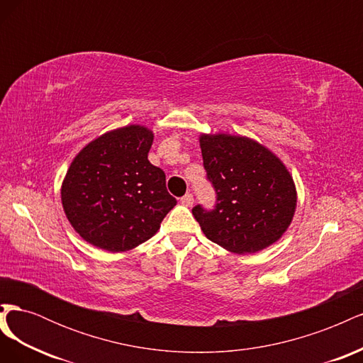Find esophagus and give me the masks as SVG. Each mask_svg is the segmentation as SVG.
Masks as SVG:
<instances>
[{
    "label": "esophagus",
    "instance_id": "esophagus-1",
    "mask_svg": "<svg viewBox=\"0 0 363 363\" xmlns=\"http://www.w3.org/2000/svg\"><path fill=\"white\" fill-rule=\"evenodd\" d=\"M180 203H182L183 206H186V207H191V206L194 204V196H192V194H186L184 196H182Z\"/></svg>",
    "mask_w": 363,
    "mask_h": 363
}]
</instances>
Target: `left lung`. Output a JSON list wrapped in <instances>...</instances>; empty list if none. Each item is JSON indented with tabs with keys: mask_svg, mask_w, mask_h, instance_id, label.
Masks as SVG:
<instances>
[{
	"mask_svg": "<svg viewBox=\"0 0 363 363\" xmlns=\"http://www.w3.org/2000/svg\"><path fill=\"white\" fill-rule=\"evenodd\" d=\"M207 179L216 207L192 213L212 242L236 255H251L276 244L289 228L296 208L292 174L260 142L227 133H201Z\"/></svg>",
	"mask_w": 363,
	"mask_h": 363,
	"instance_id": "left-lung-1",
	"label": "left lung"
}]
</instances>
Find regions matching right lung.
Returning <instances> with one entry per match:
<instances>
[{"label": "right lung", "instance_id": "1", "mask_svg": "<svg viewBox=\"0 0 363 363\" xmlns=\"http://www.w3.org/2000/svg\"><path fill=\"white\" fill-rule=\"evenodd\" d=\"M152 140V130L130 124L95 138L72 159L60 199L87 244L111 252L133 250L157 233L177 204L164 172L148 160Z\"/></svg>", "mask_w": 363, "mask_h": 363}]
</instances>
